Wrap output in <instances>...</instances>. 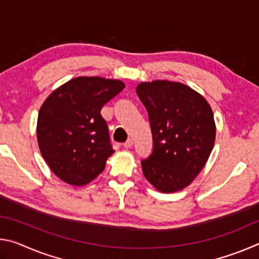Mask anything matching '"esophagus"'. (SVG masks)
<instances>
[{
    "label": "esophagus",
    "instance_id": "esophagus-1",
    "mask_svg": "<svg viewBox=\"0 0 259 259\" xmlns=\"http://www.w3.org/2000/svg\"><path fill=\"white\" fill-rule=\"evenodd\" d=\"M134 145V142H133V139H128V140H126V142L123 144V146L125 147V148H130L131 146H133Z\"/></svg>",
    "mask_w": 259,
    "mask_h": 259
}]
</instances>
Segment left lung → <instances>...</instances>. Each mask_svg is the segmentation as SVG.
Wrapping results in <instances>:
<instances>
[{
    "label": "left lung",
    "mask_w": 259,
    "mask_h": 259,
    "mask_svg": "<svg viewBox=\"0 0 259 259\" xmlns=\"http://www.w3.org/2000/svg\"><path fill=\"white\" fill-rule=\"evenodd\" d=\"M136 91L146 107L153 137L151 155L142 160L144 176L160 192H177L198 176L212 151L211 108L182 83L144 82Z\"/></svg>",
    "instance_id": "8db88e82"
}]
</instances>
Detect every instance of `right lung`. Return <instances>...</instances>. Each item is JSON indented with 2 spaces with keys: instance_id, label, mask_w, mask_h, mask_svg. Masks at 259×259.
<instances>
[{
  "instance_id": "obj_1",
  "label": "right lung",
  "mask_w": 259,
  "mask_h": 259,
  "mask_svg": "<svg viewBox=\"0 0 259 259\" xmlns=\"http://www.w3.org/2000/svg\"><path fill=\"white\" fill-rule=\"evenodd\" d=\"M124 89L119 80L80 76L55 90L37 117L42 156L56 176L84 185L105 169L114 150L103 106Z\"/></svg>"
}]
</instances>
